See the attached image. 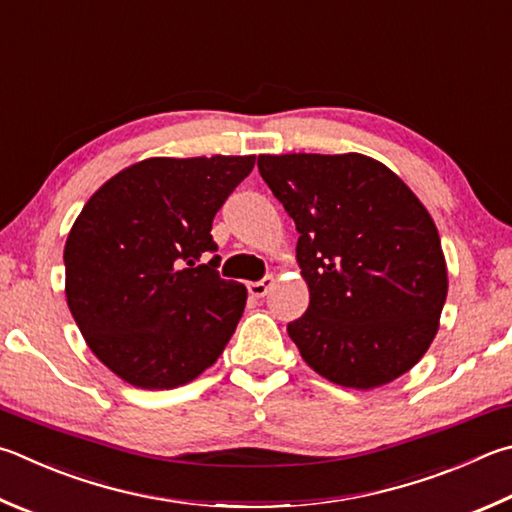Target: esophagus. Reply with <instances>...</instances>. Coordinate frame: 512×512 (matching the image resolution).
Here are the masks:
<instances>
[{
	"label": "esophagus",
	"mask_w": 512,
	"mask_h": 512,
	"mask_svg": "<svg viewBox=\"0 0 512 512\" xmlns=\"http://www.w3.org/2000/svg\"><path fill=\"white\" fill-rule=\"evenodd\" d=\"M273 284H275V277H273V275H266L264 280L250 282V284H248V293L253 295V297H257V300H259V297H264L268 291H271Z\"/></svg>",
	"instance_id": "1"
}]
</instances>
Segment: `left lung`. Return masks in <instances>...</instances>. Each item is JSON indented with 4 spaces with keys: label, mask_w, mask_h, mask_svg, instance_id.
Returning a JSON list of instances; mask_svg holds the SVG:
<instances>
[{
    "label": "left lung",
    "mask_w": 512,
    "mask_h": 512,
    "mask_svg": "<svg viewBox=\"0 0 512 512\" xmlns=\"http://www.w3.org/2000/svg\"><path fill=\"white\" fill-rule=\"evenodd\" d=\"M257 167L300 232L309 309L288 322L306 365L331 383L374 389L432 345L448 271L430 212L362 154H262Z\"/></svg>",
    "instance_id": "8db88e82"
}]
</instances>
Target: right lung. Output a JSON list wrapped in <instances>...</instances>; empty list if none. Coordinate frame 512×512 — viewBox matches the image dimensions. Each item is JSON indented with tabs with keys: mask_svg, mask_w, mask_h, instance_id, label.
I'll return each instance as SVG.
<instances>
[{
	"mask_svg": "<svg viewBox=\"0 0 512 512\" xmlns=\"http://www.w3.org/2000/svg\"><path fill=\"white\" fill-rule=\"evenodd\" d=\"M253 165L255 156L147 159L82 208L64 246L67 304L89 349L129 385L190 383L235 333L246 286L219 275L210 230Z\"/></svg>",
	"mask_w": 512,
	"mask_h": 512,
	"instance_id": "1",
	"label": "right lung"
}]
</instances>
